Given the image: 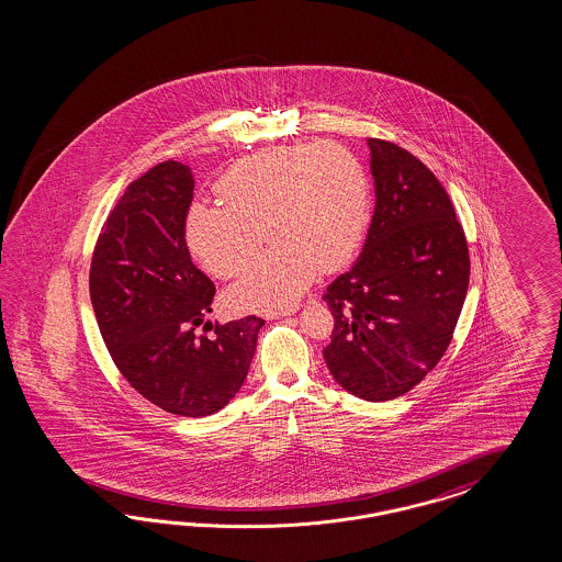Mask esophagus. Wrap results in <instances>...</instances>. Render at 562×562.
<instances>
[{
    "label": "esophagus",
    "instance_id": "1",
    "mask_svg": "<svg viewBox=\"0 0 562 562\" xmlns=\"http://www.w3.org/2000/svg\"><path fill=\"white\" fill-rule=\"evenodd\" d=\"M299 311V306H290V308H278V311H272V313H268L266 317L268 319H282V317H289V315H294Z\"/></svg>",
    "mask_w": 562,
    "mask_h": 562
}]
</instances>
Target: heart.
Returning <instances> with one entry per match:
<instances>
[{
	"label": "heart",
	"mask_w": 562,
	"mask_h": 562,
	"mask_svg": "<svg viewBox=\"0 0 562 562\" xmlns=\"http://www.w3.org/2000/svg\"><path fill=\"white\" fill-rule=\"evenodd\" d=\"M223 205L195 204L186 216L189 251L205 270L233 278L257 251L263 226L276 245L228 290L237 311L294 303L317 270H338L369 222V186L357 158L340 146L273 148L222 175Z\"/></svg>",
	"instance_id": "1"
}]
</instances>
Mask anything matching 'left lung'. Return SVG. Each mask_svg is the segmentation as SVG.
<instances>
[{
    "instance_id": "obj_1",
    "label": "left lung",
    "mask_w": 562,
    "mask_h": 562,
    "mask_svg": "<svg viewBox=\"0 0 562 562\" xmlns=\"http://www.w3.org/2000/svg\"><path fill=\"white\" fill-rule=\"evenodd\" d=\"M374 212L357 261L324 294L334 315L329 373L367 402H390L437 367L470 282L468 243L439 179L408 150L367 139Z\"/></svg>"
}]
</instances>
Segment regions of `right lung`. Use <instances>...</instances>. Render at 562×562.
Masks as SVG:
<instances>
[{
	"label": "right lung",
	"instance_id": "1",
	"mask_svg": "<svg viewBox=\"0 0 562 562\" xmlns=\"http://www.w3.org/2000/svg\"><path fill=\"white\" fill-rule=\"evenodd\" d=\"M195 179L167 160L136 179L102 226L90 266V301L102 340L130 385L154 406L202 418L224 408L249 373L263 319L195 327L216 289L186 243Z\"/></svg>",
	"mask_w": 562,
	"mask_h": 562
}]
</instances>
